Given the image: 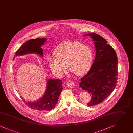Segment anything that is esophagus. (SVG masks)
<instances>
[{"label": "esophagus", "mask_w": 133, "mask_h": 133, "mask_svg": "<svg viewBox=\"0 0 133 133\" xmlns=\"http://www.w3.org/2000/svg\"><path fill=\"white\" fill-rule=\"evenodd\" d=\"M67 85L68 87L70 88H73L75 87V84L73 81H69L67 82Z\"/></svg>", "instance_id": "esophagus-1"}]
</instances>
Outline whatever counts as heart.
<instances>
[{
  "label": "heart",
  "mask_w": 133,
  "mask_h": 133,
  "mask_svg": "<svg viewBox=\"0 0 133 133\" xmlns=\"http://www.w3.org/2000/svg\"><path fill=\"white\" fill-rule=\"evenodd\" d=\"M55 57H49L48 64L54 74L62 76L67 69L78 75H83L89 69L93 53L88 46L78 41H66L59 45L54 51Z\"/></svg>",
  "instance_id": "heart-1"
}]
</instances>
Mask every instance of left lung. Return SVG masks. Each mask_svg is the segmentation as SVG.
Wrapping results in <instances>:
<instances>
[{"label": "left lung", "mask_w": 133, "mask_h": 133, "mask_svg": "<svg viewBox=\"0 0 133 133\" xmlns=\"http://www.w3.org/2000/svg\"><path fill=\"white\" fill-rule=\"evenodd\" d=\"M96 48L94 61L88 72L81 79L80 87L87 91L92 99L87 104L92 106L102 103L110 95L118 82V57L114 49L100 35L90 33Z\"/></svg>", "instance_id": "obj_1"}]
</instances>
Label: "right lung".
Wrapping results in <instances>:
<instances>
[{
	"instance_id": "obj_1",
	"label": "right lung",
	"mask_w": 133,
	"mask_h": 133,
	"mask_svg": "<svg viewBox=\"0 0 133 133\" xmlns=\"http://www.w3.org/2000/svg\"><path fill=\"white\" fill-rule=\"evenodd\" d=\"M46 38H36L29 40L25 42L16 52L14 58L18 55H22L27 53H36L41 57L43 56V50L41 46L46 41ZM62 81L59 79H49L47 80L46 92L43 96L37 101L34 102L23 101L27 106L32 109L39 111H50L58 103V99L62 91ZM23 100V98H22Z\"/></svg>"
}]
</instances>
